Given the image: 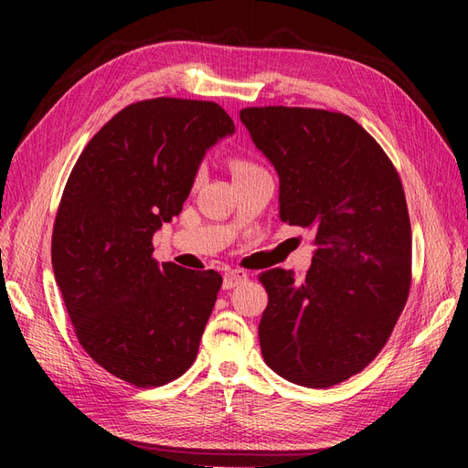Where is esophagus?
Returning <instances> with one entry per match:
<instances>
[{"label": "esophagus", "instance_id": "1", "mask_svg": "<svg viewBox=\"0 0 468 468\" xmlns=\"http://www.w3.org/2000/svg\"><path fill=\"white\" fill-rule=\"evenodd\" d=\"M248 281V273L242 271V269H232V271H229L224 275V281H222V289H234L236 285H239V282Z\"/></svg>", "mask_w": 468, "mask_h": 468}]
</instances>
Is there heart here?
Instances as JSON below:
<instances>
[{
	"label": "heart",
	"mask_w": 468,
	"mask_h": 468,
	"mask_svg": "<svg viewBox=\"0 0 468 468\" xmlns=\"http://www.w3.org/2000/svg\"><path fill=\"white\" fill-rule=\"evenodd\" d=\"M230 169H232L234 179H238V177L250 176L253 172H260V169H263V167H260L256 162L244 158V155H236V158L230 160Z\"/></svg>",
	"instance_id": "heart-1"
}]
</instances>
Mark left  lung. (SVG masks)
I'll return each mask as SVG.
<instances>
[{"label":"left lung","mask_w":468,"mask_h":468,"mask_svg":"<svg viewBox=\"0 0 468 468\" xmlns=\"http://www.w3.org/2000/svg\"><path fill=\"white\" fill-rule=\"evenodd\" d=\"M279 174V218L314 232L299 282L285 269L260 281L263 359L282 378L328 388L361 373L399 322L412 285V229L399 172L344 112L308 107L239 111Z\"/></svg>","instance_id":"1"}]
</instances>
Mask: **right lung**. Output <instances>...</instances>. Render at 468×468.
Listing matches in <instances>:
<instances>
[{
    "mask_svg": "<svg viewBox=\"0 0 468 468\" xmlns=\"http://www.w3.org/2000/svg\"><path fill=\"white\" fill-rule=\"evenodd\" d=\"M234 133L220 105L155 97L101 126L68 177L52 267L78 342L105 371L162 387L193 365L222 277L152 258L205 152Z\"/></svg>",
    "mask_w": 468,
    "mask_h": 468,
    "instance_id": "right-lung-1",
    "label": "right lung"
}]
</instances>
